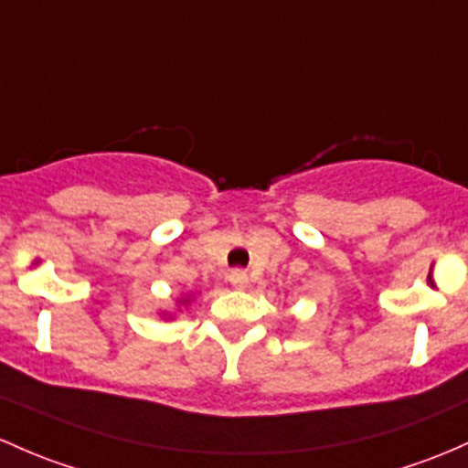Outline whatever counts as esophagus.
Listing matches in <instances>:
<instances>
[{"label":"esophagus","instance_id":"34e87169","mask_svg":"<svg viewBox=\"0 0 468 468\" xmlns=\"http://www.w3.org/2000/svg\"><path fill=\"white\" fill-rule=\"evenodd\" d=\"M229 282L233 284L235 289H247L249 287V275L242 271V269H235V271L229 273Z\"/></svg>","mask_w":468,"mask_h":468}]
</instances>
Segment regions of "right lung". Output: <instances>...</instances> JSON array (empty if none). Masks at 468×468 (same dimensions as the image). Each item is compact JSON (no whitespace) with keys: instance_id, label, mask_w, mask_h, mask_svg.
I'll use <instances>...</instances> for the list:
<instances>
[{"instance_id":"add662e5","label":"right lung","mask_w":468,"mask_h":468,"mask_svg":"<svg viewBox=\"0 0 468 468\" xmlns=\"http://www.w3.org/2000/svg\"><path fill=\"white\" fill-rule=\"evenodd\" d=\"M188 303H190V296H184V298L176 300V304H188ZM161 316H164V318H172V316H175V314H170V312H161Z\"/></svg>"}]
</instances>
